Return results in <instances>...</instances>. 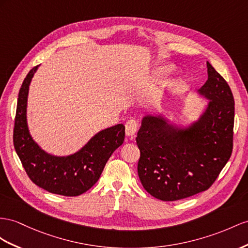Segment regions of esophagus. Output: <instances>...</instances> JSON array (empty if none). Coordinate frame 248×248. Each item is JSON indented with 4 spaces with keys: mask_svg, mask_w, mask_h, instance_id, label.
Masks as SVG:
<instances>
[{
    "mask_svg": "<svg viewBox=\"0 0 248 248\" xmlns=\"http://www.w3.org/2000/svg\"><path fill=\"white\" fill-rule=\"evenodd\" d=\"M137 123L134 119H130L125 123V134L126 136H134L137 132Z\"/></svg>",
    "mask_w": 248,
    "mask_h": 248,
    "instance_id": "1",
    "label": "esophagus"
}]
</instances>
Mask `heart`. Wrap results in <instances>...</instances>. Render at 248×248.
I'll return each mask as SVG.
<instances>
[{"mask_svg": "<svg viewBox=\"0 0 248 248\" xmlns=\"http://www.w3.org/2000/svg\"><path fill=\"white\" fill-rule=\"evenodd\" d=\"M170 71V67L167 65H159L156 66L153 71L154 79H160L164 75H167Z\"/></svg>", "mask_w": 248, "mask_h": 248, "instance_id": "1", "label": "heart"}]
</instances>
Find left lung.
Masks as SVG:
<instances>
[{
  "label": "left lung",
  "instance_id": "obj_1",
  "mask_svg": "<svg viewBox=\"0 0 248 248\" xmlns=\"http://www.w3.org/2000/svg\"><path fill=\"white\" fill-rule=\"evenodd\" d=\"M198 91L208 99L199 118L186 126L162 115H145L137 133L138 176L157 199L175 201L206 190L232 152L234 100L230 86L209 63Z\"/></svg>",
  "mask_w": 248,
  "mask_h": 248
}]
</instances>
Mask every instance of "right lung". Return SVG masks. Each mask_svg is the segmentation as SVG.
<instances>
[{
	"label": "right lung",
	"instance_id": "right-lung-1",
	"mask_svg": "<svg viewBox=\"0 0 248 248\" xmlns=\"http://www.w3.org/2000/svg\"><path fill=\"white\" fill-rule=\"evenodd\" d=\"M39 66L25 78L18 92L14 144L27 175L37 186L62 196H78L97 182L113 152L124 143V125L119 124L95 134L74 154L54 156L31 137L27 124L29 86Z\"/></svg>",
	"mask_w": 248,
	"mask_h": 248
}]
</instances>
